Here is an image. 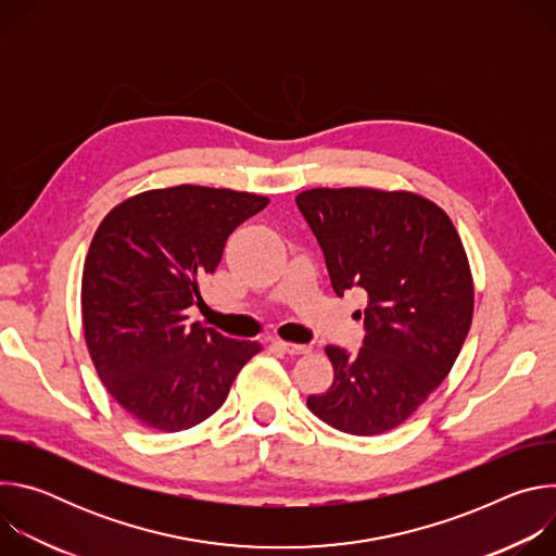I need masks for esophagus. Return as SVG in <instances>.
I'll return each mask as SVG.
<instances>
[{
    "label": "esophagus",
    "instance_id": "esophagus-1",
    "mask_svg": "<svg viewBox=\"0 0 556 556\" xmlns=\"http://www.w3.org/2000/svg\"><path fill=\"white\" fill-rule=\"evenodd\" d=\"M275 345H277L281 352L290 354V356H299V354H309V352H312L309 345H299V343H288V341H275Z\"/></svg>",
    "mask_w": 556,
    "mask_h": 556
}]
</instances>
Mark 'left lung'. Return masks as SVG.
<instances>
[{"label":"left lung","instance_id":"obj_1","mask_svg":"<svg viewBox=\"0 0 556 556\" xmlns=\"http://www.w3.org/2000/svg\"><path fill=\"white\" fill-rule=\"evenodd\" d=\"M296 206L334 292H367L363 348H326L334 380L307 409L343 433L380 435L440 387L466 341L475 288L464 244L451 217L412 191L321 187Z\"/></svg>","mask_w":556,"mask_h":556}]
</instances>
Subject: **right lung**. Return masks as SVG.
Segmentation results:
<instances>
[{
  "mask_svg": "<svg viewBox=\"0 0 556 556\" xmlns=\"http://www.w3.org/2000/svg\"><path fill=\"white\" fill-rule=\"evenodd\" d=\"M266 195L178 185L116 204L84 266L81 314L90 358L112 399L140 425L176 433L213 416L262 350L222 337L187 307L215 273L228 235Z\"/></svg>",
  "mask_w": 556,
  "mask_h": 556,
  "instance_id": "1",
  "label": "right lung"
}]
</instances>
